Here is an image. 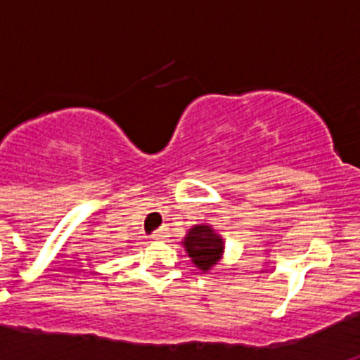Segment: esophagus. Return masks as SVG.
<instances>
[{"mask_svg": "<svg viewBox=\"0 0 360 360\" xmlns=\"http://www.w3.org/2000/svg\"><path fill=\"white\" fill-rule=\"evenodd\" d=\"M167 238V231L165 229H158L155 234H153V240H165Z\"/></svg>", "mask_w": 360, "mask_h": 360, "instance_id": "esophagus-1", "label": "esophagus"}]
</instances>
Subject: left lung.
I'll return each mask as SVG.
<instances>
[{
    "mask_svg": "<svg viewBox=\"0 0 360 360\" xmlns=\"http://www.w3.org/2000/svg\"><path fill=\"white\" fill-rule=\"evenodd\" d=\"M182 245L193 265L202 270L203 274H207L224 259V236L209 224L193 225L182 240Z\"/></svg>",
    "mask_w": 360,
    "mask_h": 360,
    "instance_id": "left-lung-1",
    "label": "left lung"
}]
</instances>
